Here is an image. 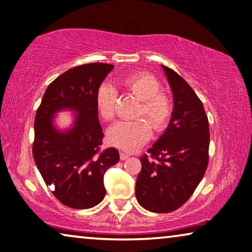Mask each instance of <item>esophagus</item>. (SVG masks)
<instances>
[{
	"label": "esophagus",
	"instance_id": "obj_1",
	"mask_svg": "<svg viewBox=\"0 0 252 252\" xmlns=\"http://www.w3.org/2000/svg\"><path fill=\"white\" fill-rule=\"evenodd\" d=\"M129 156L127 154H125V153H120V159L122 160H125V159H127V158H128Z\"/></svg>",
	"mask_w": 252,
	"mask_h": 252
}]
</instances>
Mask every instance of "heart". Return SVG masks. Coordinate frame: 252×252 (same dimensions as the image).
Listing matches in <instances>:
<instances>
[{
    "label": "heart",
    "instance_id": "heart-1",
    "mask_svg": "<svg viewBox=\"0 0 252 252\" xmlns=\"http://www.w3.org/2000/svg\"><path fill=\"white\" fill-rule=\"evenodd\" d=\"M119 84L126 93L140 101L135 118L141 119L117 123L108 130L106 139L113 147L133 151L149 140L150 125L157 132L167 126L172 115V101L166 93L160 91L158 79L149 73L141 72L124 75ZM115 89L106 84L99 86L95 95V105L98 116L105 122H111L115 118Z\"/></svg>",
    "mask_w": 252,
    "mask_h": 252
}]
</instances>
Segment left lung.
<instances>
[{"label": "left lung", "mask_w": 252, "mask_h": 252, "mask_svg": "<svg viewBox=\"0 0 252 252\" xmlns=\"http://www.w3.org/2000/svg\"><path fill=\"white\" fill-rule=\"evenodd\" d=\"M173 94L167 128L140 158L135 196L148 211L168 213L184 205L204 177L210 132L204 106L196 93L172 68L161 65Z\"/></svg>", "instance_id": "1"}]
</instances>
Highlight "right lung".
I'll use <instances>...</instances> for the list:
<instances>
[{
	"instance_id": "obj_1",
	"label": "right lung",
	"mask_w": 252,
	"mask_h": 252,
	"mask_svg": "<svg viewBox=\"0 0 252 252\" xmlns=\"http://www.w3.org/2000/svg\"><path fill=\"white\" fill-rule=\"evenodd\" d=\"M113 65L91 63L72 67L48 86L34 122L33 157L47 186L62 204L91 209L103 201V178L119 161L116 148L101 150L104 136L95 105L97 88ZM62 109L77 112L64 132L53 125Z\"/></svg>"
}]
</instances>
